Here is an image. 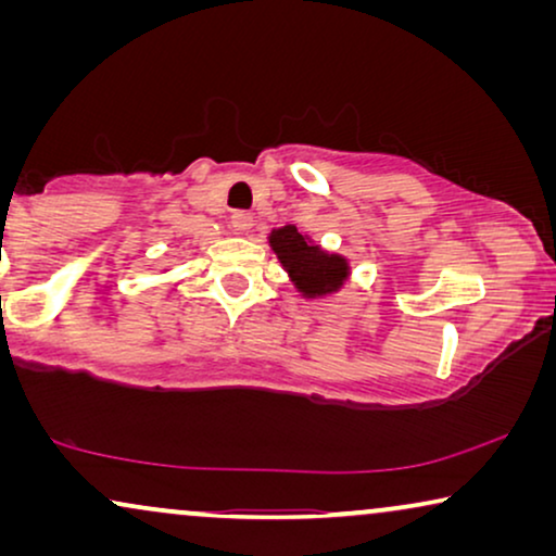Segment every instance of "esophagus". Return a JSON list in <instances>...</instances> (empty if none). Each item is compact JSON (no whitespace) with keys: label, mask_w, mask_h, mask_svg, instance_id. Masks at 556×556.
<instances>
[{"label":"esophagus","mask_w":556,"mask_h":556,"mask_svg":"<svg viewBox=\"0 0 556 556\" xmlns=\"http://www.w3.org/2000/svg\"><path fill=\"white\" fill-rule=\"evenodd\" d=\"M253 227H255V217L250 215V212H238V215L232 217V230L238 235H250Z\"/></svg>","instance_id":"esophagus-1"}]
</instances>
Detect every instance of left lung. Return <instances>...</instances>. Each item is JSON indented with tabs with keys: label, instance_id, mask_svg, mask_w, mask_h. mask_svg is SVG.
I'll return each mask as SVG.
<instances>
[{
	"label": "left lung",
	"instance_id": "1",
	"mask_svg": "<svg viewBox=\"0 0 556 556\" xmlns=\"http://www.w3.org/2000/svg\"><path fill=\"white\" fill-rule=\"evenodd\" d=\"M268 245L276 253L278 263L283 265L295 291L306 301L339 293L352 278V265L344 255L329 253L316 245L308 235L299 232L295 225L276 227L268 235Z\"/></svg>",
	"mask_w": 556,
	"mask_h": 556
}]
</instances>
